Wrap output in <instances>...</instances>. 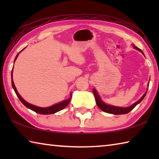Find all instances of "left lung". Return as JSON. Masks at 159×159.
<instances>
[{
    "mask_svg": "<svg viewBox=\"0 0 159 159\" xmlns=\"http://www.w3.org/2000/svg\"><path fill=\"white\" fill-rule=\"evenodd\" d=\"M133 47H134V48H135V49L138 50L139 51H140V52L144 55L143 52H142V51L139 49V48H138L136 46H133ZM147 92L144 94V95L142 96L138 102H136L135 103L133 104V105H131L130 107H124V108H123V107H114L111 105H108V104H106L105 103H104V102L102 101L101 98H99V96L98 94V93H97V91L95 89H93L94 96H95L96 103H97V104H98V106L99 107V108L102 111H103L104 112L109 113V114H116V115L125 114H128V113L130 112L131 110H133L134 107L137 106V104H138L139 102H142V100L144 99L145 95H146Z\"/></svg>",
    "mask_w": 159,
    "mask_h": 159,
    "instance_id": "obj_1",
    "label": "left lung"
}]
</instances>
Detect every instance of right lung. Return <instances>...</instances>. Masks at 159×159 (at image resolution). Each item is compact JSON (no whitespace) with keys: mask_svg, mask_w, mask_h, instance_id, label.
<instances>
[{"mask_svg":"<svg viewBox=\"0 0 159 159\" xmlns=\"http://www.w3.org/2000/svg\"><path fill=\"white\" fill-rule=\"evenodd\" d=\"M18 55H19V53L17 54V56H16V57L15 59V61L16 60V59L17 58ZM12 70H13V68H12ZM12 73H11L12 88H13V89H14V90H15L16 95H17V96L18 97V98L20 99V100L21 101V103H22L26 107H27V108L30 109L31 110H32V111H34L35 112L38 113V114H55V113L57 112V111H60V110L64 109L69 104V103L70 102V100H71V98H70L68 99H66V100L62 101L61 102H60V103H58V104H54V105L51 106L50 107H46V108H42V107L34 106V105H33V104H31L28 103L27 102H26L25 99H22V98H21V97L20 95V94L17 93V89H16L15 84H14V82H13V80H12Z\"/></svg>","mask_w":159,"mask_h":159,"instance_id":"1","label":"right lung"}]
</instances>
